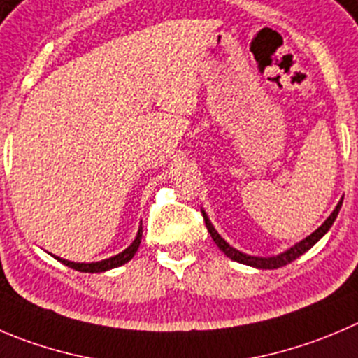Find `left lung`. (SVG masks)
I'll return each mask as SVG.
<instances>
[{
  "mask_svg": "<svg viewBox=\"0 0 358 358\" xmlns=\"http://www.w3.org/2000/svg\"><path fill=\"white\" fill-rule=\"evenodd\" d=\"M343 206V200L341 202L338 203V207L334 209V213L330 214L329 217L325 220V223L322 224V227L318 228V230H315V232L311 234L309 237H306L304 241H301V243L295 244L294 248H290L288 251H285V253L278 255V257H271V258H258V257H250V255H244L241 253V251L234 250L232 246L228 243H224V239H221L220 234L214 230V227L210 224V221L207 220L206 213H203V220H206V227L207 230H209L210 237L214 239V243H216V246L220 248L221 251H223L224 255H227L228 258H232V260L239 262V264H244V265H251V267H257V268H279V267H283V265L290 264V262H294L295 258H299L301 255H304L306 251L309 250V248L315 246L316 243H318L320 239H322L323 236H325L327 232H329V228L332 227V223L336 221V217H338V213L339 209H341Z\"/></svg>",
  "mask_w": 358,
  "mask_h": 358,
  "instance_id": "8db88e82",
  "label": "left lung"
}]
</instances>
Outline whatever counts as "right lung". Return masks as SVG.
<instances>
[{
  "label": "right lung",
  "instance_id": "right-lung-1",
  "mask_svg": "<svg viewBox=\"0 0 358 358\" xmlns=\"http://www.w3.org/2000/svg\"><path fill=\"white\" fill-rule=\"evenodd\" d=\"M141 239H142V227L138 228V234L137 237H135L134 243L130 244V246L126 248L122 253L115 255V257L112 258H107V260H101V262H94V264H75V262H68V260H63V258H57V260L61 262V264L68 265L70 268H75V271H80V272H103V271H108V268H114V267H119V265L126 264L128 260H131L134 258V255L137 253L138 246H141Z\"/></svg>",
  "mask_w": 358,
  "mask_h": 358
}]
</instances>
